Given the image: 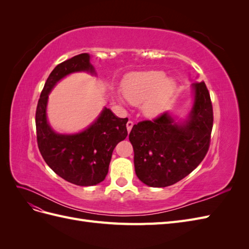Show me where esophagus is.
<instances>
[{
	"mask_svg": "<svg viewBox=\"0 0 249 249\" xmlns=\"http://www.w3.org/2000/svg\"><path fill=\"white\" fill-rule=\"evenodd\" d=\"M133 122H131V120H129V122L126 123V130H127V132H131V130H132V127H133Z\"/></svg>",
	"mask_w": 249,
	"mask_h": 249,
	"instance_id": "1",
	"label": "esophagus"
}]
</instances>
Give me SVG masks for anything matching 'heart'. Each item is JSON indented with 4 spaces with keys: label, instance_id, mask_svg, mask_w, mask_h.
<instances>
[{
    "label": "heart",
    "instance_id": "heart-1",
    "mask_svg": "<svg viewBox=\"0 0 249 249\" xmlns=\"http://www.w3.org/2000/svg\"><path fill=\"white\" fill-rule=\"evenodd\" d=\"M177 81L166 77L163 71H146L133 73L123 84L125 100L135 106L142 104V111L148 117L160 114L177 90ZM122 102V97H118Z\"/></svg>",
    "mask_w": 249,
    "mask_h": 249
}]
</instances>
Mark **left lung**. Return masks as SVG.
Instances as JSON below:
<instances>
[{"label": "left lung", "instance_id": "obj_1", "mask_svg": "<svg viewBox=\"0 0 249 249\" xmlns=\"http://www.w3.org/2000/svg\"><path fill=\"white\" fill-rule=\"evenodd\" d=\"M192 105L184 118L164 112L153 122L133 126L129 139L134 166L143 184L161 188L176 184L205 158L213 127V108L205 82L191 85Z\"/></svg>", "mask_w": 249, "mask_h": 249}]
</instances>
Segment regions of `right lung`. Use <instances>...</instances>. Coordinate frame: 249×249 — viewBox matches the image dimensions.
<instances>
[{"mask_svg": "<svg viewBox=\"0 0 249 249\" xmlns=\"http://www.w3.org/2000/svg\"><path fill=\"white\" fill-rule=\"evenodd\" d=\"M87 53L58 64L49 76L36 109L37 142L42 158L59 177L78 186H94L106 178L113 149L127 136V118H119L107 107L86 129L58 133L48 119L49 95L58 83L74 72L96 76Z\"/></svg>", "mask_w": 249, "mask_h": 249, "instance_id": "1", "label": "right lung"}]
</instances>
